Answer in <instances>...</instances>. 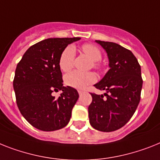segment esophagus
I'll return each instance as SVG.
<instances>
[{
	"label": "esophagus",
	"mask_w": 160,
	"mask_h": 160,
	"mask_svg": "<svg viewBox=\"0 0 160 160\" xmlns=\"http://www.w3.org/2000/svg\"><path fill=\"white\" fill-rule=\"evenodd\" d=\"M84 92H85V91H83V90H78V94L80 95V96H81L82 93H84Z\"/></svg>",
	"instance_id": "obj_1"
}]
</instances>
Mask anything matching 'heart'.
<instances>
[{
  "label": "heart",
  "mask_w": 160,
  "mask_h": 160,
  "mask_svg": "<svg viewBox=\"0 0 160 160\" xmlns=\"http://www.w3.org/2000/svg\"><path fill=\"white\" fill-rule=\"evenodd\" d=\"M83 53L87 55L93 61V68L101 69V64L100 60L102 54L100 49L92 44H84L82 47ZM75 59V49L72 46H68L64 49L60 55L59 59V68L64 72H68L73 67ZM96 81V76L94 72H82L79 71H72L64 77L65 84L71 88L77 89H83L89 84L94 83Z\"/></svg>",
  "instance_id": "heart-1"
}]
</instances>
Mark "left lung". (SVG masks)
Segmentation results:
<instances>
[{
	"label": "left lung",
	"instance_id": "obj_1",
	"mask_svg": "<svg viewBox=\"0 0 160 160\" xmlns=\"http://www.w3.org/2000/svg\"><path fill=\"white\" fill-rule=\"evenodd\" d=\"M106 51L109 69L96 88L104 95L91 93L88 107L90 124L101 132L121 128L135 113L141 99L142 78L141 66L132 52L114 42L96 41Z\"/></svg>",
	"mask_w": 160,
	"mask_h": 160
}]
</instances>
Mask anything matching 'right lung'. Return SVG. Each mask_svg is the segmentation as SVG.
<instances>
[{"instance_id": "right-lung-1", "label": "right lung", "mask_w": 160, "mask_h": 160, "mask_svg": "<svg viewBox=\"0 0 160 160\" xmlns=\"http://www.w3.org/2000/svg\"><path fill=\"white\" fill-rule=\"evenodd\" d=\"M80 38H48L30 47L17 64L14 90L21 114L32 126L51 132L68 124L79 97L71 87H64L59 65L60 55ZM62 91L58 98L52 92Z\"/></svg>"}]
</instances>
